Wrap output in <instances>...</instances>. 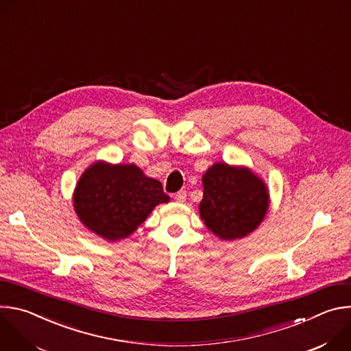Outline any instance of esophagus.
Returning a JSON list of instances; mask_svg holds the SVG:
<instances>
[{"label": "esophagus", "mask_w": 351, "mask_h": 351, "mask_svg": "<svg viewBox=\"0 0 351 351\" xmlns=\"http://www.w3.org/2000/svg\"><path fill=\"white\" fill-rule=\"evenodd\" d=\"M186 197H187V193L184 191V190H180V191H178L176 194H175V199L178 203H184V199H186Z\"/></svg>", "instance_id": "1"}]
</instances>
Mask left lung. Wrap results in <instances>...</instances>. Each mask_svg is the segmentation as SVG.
Here are the masks:
<instances>
[{
	"label": "left lung",
	"mask_w": 351,
	"mask_h": 351,
	"mask_svg": "<svg viewBox=\"0 0 351 351\" xmlns=\"http://www.w3.org/2000/svg\"><path fill=\"white\" fill-rule=\"evenodd\" d=\"M203 187L199 217L221 240L233 241L253 233L268 213L269 190L248 167L215 162L203 175Z\"/></svg>",
	"instance_id": "obj_1"
}]
</instances>
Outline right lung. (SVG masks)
I'll return each instance as SVG.
<instances>
[{
  "instance_id": "add662e5",
  "label": "right lung",
  "mask_w": 351,
  "mask_h": 351,
  "mask_svg": "<svg viewBox=\"0 0 351 351\" xmlns=\"http://www.w3.org/2000/svg\"><path fill=\"white\" fill-rule=\"evenodd\" d=\"M169 195L161 182L134 164L95 161L73 191V210L84 228L107 241L128 239Z\"/></svg>"
}]
</instances>
